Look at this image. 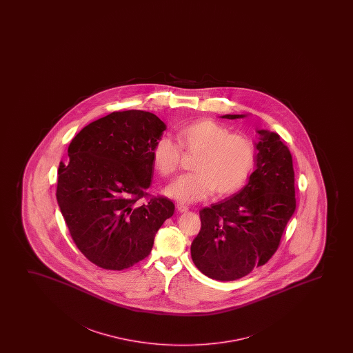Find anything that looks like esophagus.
<instances>
[{"instance_id":"1","label":"esophagus","mask_w":353,"mask_h":353,"mask_svg":"<svg viewBox=\"0 0 353 353\" xmlns=\"http://www.w3.org/2000/svg\"><path fill=\"white\" fill-rule=\"evenodd\" d=\"M176 208H177V210H179V212H187V211L189 210L188 206H187V205H184V203H177Z\"/></svg>"}]
</instances>
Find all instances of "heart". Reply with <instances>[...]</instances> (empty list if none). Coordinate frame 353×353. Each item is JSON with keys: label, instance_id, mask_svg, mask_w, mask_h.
Wrapping results in <instances>:
<instances>
[{"label": "heart", "instance_id": "b5f03b06", "mask_svg": "<svg viewBox=\"0 0 353 353\" xmlns=\"http://www.w3.org/2000/svg\"><path fill=\"white\" fill-rule=\"evenodd\" d=\"M177 142L159 137L152 150L154 169L163 176L179 170L182 150L195 154L193 172L174 179L166 194L181 203H195L218 195H230L245 185L256 164V145L250 137L232 134L217 121H200L182 128Z\"/></svg>", "mask_w": 353, "mask_h": 353}]
</instances>
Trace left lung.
Returning <instances> with one entry per match:
<instances>
[{
	"instance_id": "left-lung-1",
	"label": "left lung",
	"mask_w": 353,
	"mask_h": 353,
	"mask_svg": "<svg viewBox=\"0 0 353 353\" xmlns=\"http://www.w3.org/2000/svg\"><path fill=\"white\" fill-rule=\"evenodd\" d=\"M258 134L256 170L248 183L230 198L200 210L201 229L190 247L192 259L213 280H239L266 264L296 208L290 150L275 132Z\"/></svg>"
}]
</instances>
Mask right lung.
Wrapping results in <instances>:
<instances>
[{"instance_id": "obj_1", "label": "right lung", "mask_w": 353, "mask_h": 353, "mask_svg": "<svg viewBox=\"0 0 353 353\" xmlns=\"http://www.w3.org/2000/svg\"><path fill=\"white\" fill-rule=\"evenodd\" d=\"M165 129L150 112H112L83 128L68 145V163L59 165L57 200L68 232L102 269L123 270L143 261L174 214L170 199L147 193L152 150Z\"/></svg>"}]
</instances>
